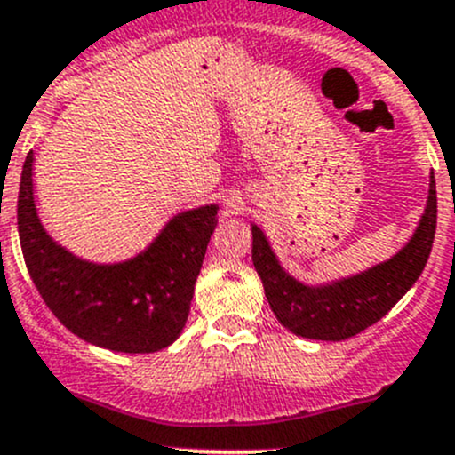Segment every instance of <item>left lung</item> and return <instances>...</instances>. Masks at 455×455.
Returning a JSON list of instances; mask_svg holds the SVG:
<instances>
[{"label": "left lung", "instance_id": "left-lung-1", "mask_svg": "<svg viewBox=\"0 0 455 455\" xmlns=\"http://www.w3.org/2000/svg\"><path fill=\"white\" fill-rule=\"evenodd\" d=\"M435 180L431 173L429 198L419 228L392 259L355 277L325 286H306L279 266L259 227L253 224V264L270 310L283 328L316 341H343L383 319L423 273L435 235Z\"/></svg>", "mask_w": 455, "mask_h": 455}]
</instances>
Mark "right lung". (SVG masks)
<instances>
[{"label":"right lung","instance_id":"right-lung-1","mask_svg":"<svg viewBox=\"0 0 455 455\" xmlns=\"http://www.w3.org/2000/svg\"><path fill=\"white\" fill-rule=\"evenodd\" d=\"M32 151L17 200L26 266L54 316L87 343L127 355L172 346L194 299L218 204L178 213L145 253L123 264H92L59 246L39 222L32 196Z\"/></svg>","mask_w":455,"mask_h":455}]
</instances>
